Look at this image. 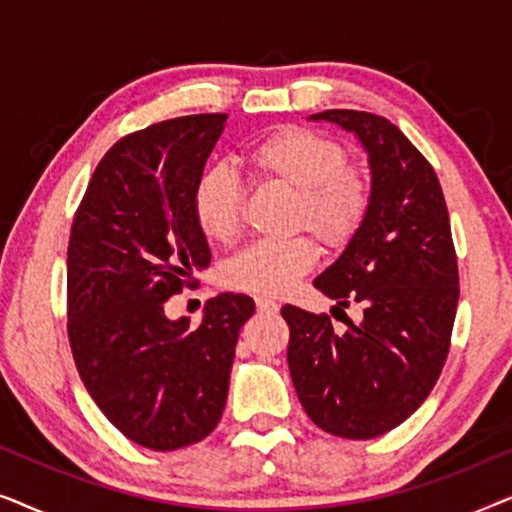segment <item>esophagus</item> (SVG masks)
<instances>
[{"instance_id": "obj_1", "label": "esophagus", "mask_w": 512, "mask_h": 512, "mask_svg": "<svg viewBox=\"0 0 512 512\" xmlns=\"http://www.w3.org/2000/svg\"><path fill=\"white\" fill-rule=\"evenodd\" d=\"M256 307L258 312H265V314H275L279 310V305L270 298H256Z\"/></svg>"}]
</instances>
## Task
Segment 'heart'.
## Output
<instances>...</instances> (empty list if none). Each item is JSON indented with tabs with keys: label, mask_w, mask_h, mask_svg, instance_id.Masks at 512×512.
<instances>
[{
	"label": "heart",
	"mask_w": 512,
	"mask_h": 512,
	"mask_svg": "<svg viewBox=\"0 0 512 512\" xmlns=\"http://www.w3.org/2000/svg\"><path fill=\"white\" fill-rule=\"evenodd\" d=\"M244 163L256 177L277 181L298 193L293 226L310 228L328 247H345L363 228L373 186L361 167L345 163L335 139L300 125H284L251 146ZM242 188L221 167L205 172L193 191V216L202 235L226 244L240 230ZM317 247L307 237L258 242L237 254L223 270L230 289L279 296L317 263Z\"/></svg>",
	"instance_id": "heart-1"
}]
</instances>
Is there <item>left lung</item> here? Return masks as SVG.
I'll list each match as a JSON object with an SVG mask.
<instances>
[{"label": "left lung", "instance_id": "left-lung-1", "mask_svg": "<svg viewBox=\"0 0 512 512\" xmlns=\"http://www.w3.org/2000/svg\"><path fill=\"white\" fill-rule=\"evenodd\" d=\"M368 153L373 205L363 228L314 286L361 319L333 331L328 314L284 305L286 359L307 417L333 436L368 440L405 422L431 394L450 352L459 270L436 172L387 118L328 109Z\"/></svg>", "mask_w": 512, "mask_h": 512}]
</instances>
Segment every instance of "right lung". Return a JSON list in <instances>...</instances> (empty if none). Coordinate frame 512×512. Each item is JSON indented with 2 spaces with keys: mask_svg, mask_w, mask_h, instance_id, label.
<instances>
[{
  "mask_svg": "<svg viewBox=\"0 0 512 512\" xmlns=\"http://www.w3.org/2000/svg\"><path fill=\"white\" fill-rule=\"evenodd\" d=\"M226 114L163 121L104 153L67 249V333L97 408L132 443L167 452L216 429L235 345L256 305L209 298L198 328L165 317V300L205 270L207 237L193 191Z\"/></svg>",
  "mask_w": 512,
  "mask_h": 512,
  "instance_id": "obj_1",
  "label": "right lung"
}]
</instances>
